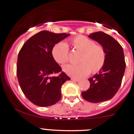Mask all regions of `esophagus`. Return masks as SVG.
Here are the masks:
<instances>
[{"label": "esophagus", "mask_w": 134, "mask_h": 134, "mask_svg": "<svg viewBox=\"0 0 134 134\" xmlns=\"http://www.w3.org/2000/svg\"><path fill=\"white\" fill-rule=\"evenodd\" d=\"M71 80H72L73 81H75V82H78V81H80L79 79H76V78H71Z\"/></svg>", "instance_id": "1"}]
</instances>
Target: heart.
<instances>
[{
  "label": "heart",
  "mask_w": 134,
  "mask_h": 134,
  "mask_svg": "<svg viewBox=\"0 0 134 134\" xmlns=\"http://www.w3.org/2000/svg\"><path fill=\"white\" fill-rule=\"evenodd\" d=\"M71 46L77 52H81L78 65L69 64L63 67L66 74L75 78L88 75L90 72L96 73L103 67L106 60V52L102 46L84 36H77L71 40ZM52 57L57 63L63 65L69 61V48L64 42H59L53 46Z\"/></svg>",
  "instance_id": "heart-1"
}]
</instances>
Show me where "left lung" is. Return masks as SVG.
<instances>
[{"instance_id":"1","label":"left lung","mask_w":134,"mask_h":134,"mask_svg":"<svg viewBox=\"0 0 134 134\" xmlns=\"http://www.w3.org/2000/svg\"><path fill=\"white\" fill-rule=\"evenodd\" d=\"M104 48L106 60L103 67L92 78L88 79L91 85L87 91L82 92L86 100L93 103L111 99L120 87L126 69L123 48L112 36L102 32L88 36Z\"/></svg>"}]
</instances>
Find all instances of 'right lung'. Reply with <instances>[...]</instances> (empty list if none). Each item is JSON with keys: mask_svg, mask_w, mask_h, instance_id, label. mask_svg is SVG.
Here are the masks:
<instances>
[{"mask_svg": "<svg viewBox=\"0 0 134 134\" xmlns=\"http://www.w3.org/2000/svg\"><path fill=\"white\" fill-rule=\"evenodd\" d=\"M70 36L43 30L27 40L18 55L16 74L22 92L30 101L39 107L55 104L61 98V88L71 79L61 72L52 57L53 46Z\"/></svg>", "mask_w": 134, "mask_h": 134, "instance_id": "obj_1", "label": "right lung"}]
</instances>
